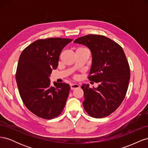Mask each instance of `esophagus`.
Here are the masks:
<instances>
[{"mask_svg":"<svg viewBox=\"0 0 148 148\" xmlns=\"http://www.w3.org/2000/svg\"><path fill=\"white\" fill-rule=\"evenodd\" d=\"M70 87H71V89H72V90H74V89H77V88H79L80 87V86L78 84H74L72 83L70 84Z\"/></svg>","mask_w":148,"mask_h":148,"instance_id":"34e87169","label":"esophagus"}]
</instances>
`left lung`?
Listing matches in <instances>:
<instances>
[{
	"label": "left lung",
	"instance_id": "obj_1",
	"mask_svg": "<svg viewBox=\"0 0 148 148\" xmlns=\"http://www.w3.org/2000/svg\"><path fill=\"white\" fill-rule=\"evenodd\" d=\"M74 42L90 49L92 59L88 79L99 83L96 88L82 85L84 109L92 117H107L122 104L128 87L130 70L123 49L112 39L97 34L80 37Z\"/></svg>",
	"mask_w": 148,
	"mask_h": 148
}]
</instances>
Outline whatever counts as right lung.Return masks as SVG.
<instances>
[{"label":"right lung","mask_w":148,"mask_h":148,"mask_svg":"<svg viewBox=\"0 0 148 148\" xmlns=\"http://www.w3.org/2000/svg\"><path fill=\"white\" fill-rule=\"evenodd\" d=\"M73 41L67 38L39 39L22 51L16 72L20 97L31 112L44 119H52L63 110L70 86L65 83H53L49 79L58 66L60 53Z\"/></svg>","instance_id":"right-lung-1"}]
</instances>
